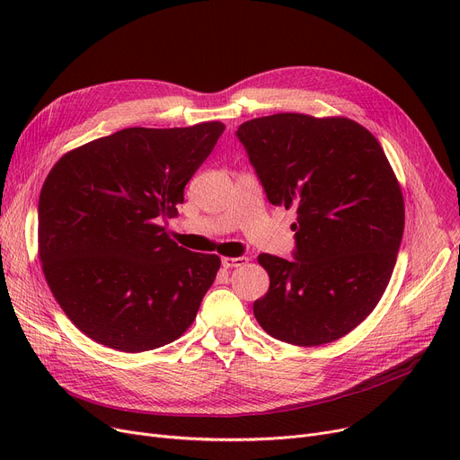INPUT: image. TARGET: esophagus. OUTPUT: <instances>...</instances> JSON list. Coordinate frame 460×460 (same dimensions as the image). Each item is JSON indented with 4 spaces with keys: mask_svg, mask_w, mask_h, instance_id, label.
<instances>
[{
    "mask_svg": "<svg viewBox=\"0 0 460 460\" xmlns=\"http://www.w3.org/2000/svg\"><path fill=\"white\" fill-rule=\"evenodd\" d=\"M248 259L246 257H222V264L224 269H234V267H243L246 264Z\"/></svg>",
    "mask_w": 460,
    "mask_h": 460,
    "instance_id": "obj_1",
    "label": "esophagus"
}]
</instances>
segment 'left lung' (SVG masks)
<instances>
[{
  "label": "left lung",
  "mask_w": 460,
  "mask_h": 460,
  "mask_svg": "<svg viewBox=\"0 0 460 460\" xmlns=\"http://www.w3.org/2000/svg\"><path fill=\"white\" fill-rule=\"evenodd\" d=\"M236 137L269 201L298 214L295 259L257 257L270 276L257 323L298 347L340 340L376 307L397 261L404 201L388 158L347 117L276 113L246 120Z\"/></svg>",
  "instance_id": "obj_1"
}]
</instances>
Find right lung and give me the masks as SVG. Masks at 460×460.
I'll return each instance as SVG.
<instances>
[{
  "instance_id": "1",
  "label": "right lung",
  "mask_w": 460,
  "mask_h": 460,
  "mask_svg": "<svg viewBox=\"0 0 460 460\" xmlns=\"http://www.w3.org/2000/svg\"><path fill=\"white\" fill-rule=\"evenodd\" d=\"M125 128L66 153L39 198V257L48 287L93 341L120 352L172 343L190 328L220 257L179 246L160 226L224 134Z\"/></svg>"
}]
</instances>
